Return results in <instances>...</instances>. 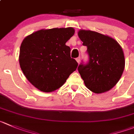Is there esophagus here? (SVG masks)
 <instances>
[{"label": "esophagus", "instance_id": "esophagus-1", "mask_svg": "<svg viewBox=\"0 0 134 134\" xmlns=\"http://www.w3.org/2000/svg\"><path fill=\"white\" fill-rule=\"evenodd\" d=\"M76 62H77V63H80V57H79V58H76Z\"/></svg>", "mask_w": 134, "mask_h": 134}]
</instances>
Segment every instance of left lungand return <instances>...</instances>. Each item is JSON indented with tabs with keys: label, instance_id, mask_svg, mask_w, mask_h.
I'll return each instance as SVG.
<instances>
[{
	"label": "left lung",
	"instance_id": "1",
	"mask_svg": "<svg viewBox=\"0 0 134 134\" xmlns=\"http://www.w3.org/2000/svg\"><path fill=\"white\" fill-rule=\"evenodd\" d=\"M87 46L89 62L80 63L78 71L88 89L96 93L107 92L121 77L125 67L123 50L114 38L90 30L78 32Z\"/></svg>",
	"mask_w": 134,
	"mask_h": 134
}]
</instances>
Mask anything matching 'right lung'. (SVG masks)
Segmentation results:
<instances>
[{"instance_id": "obj_1", "label": "right lung", "mask_w": 134, "mask_h": 134, "mask_svg": "<svg viewBox=\"0 0 134 134\" xmlns=\"http://www.w3.org/2000/svg\"><path fill=\"white\" fill-rule=\"evenodd\" d=\"M75 34L72 27L41 29L23 39L19 50L20 67L27 80L44 92L64 84L78 63L65 45Z\"/></svg>"}]
</instances>
